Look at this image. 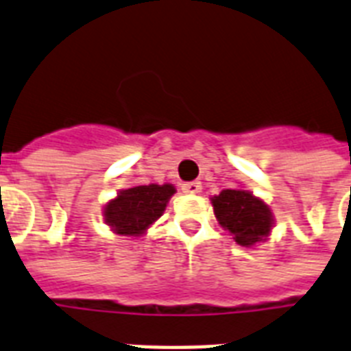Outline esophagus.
I'll list each match as a JSON object with an SVG mask.
<instances>
[{"instance_id":"esophagus-1","label":"esophagus","mask_w":351,"mask_h":351,"mask_svg":"<svg viewBox=\"0 0 351 351\" xmlns=\"http://www.w3.org/2000/svg\"><path fill=\"white\" fill-rule=\"evenodd\" d=\"M182 192L184 193H192V195H197V193L202 192V184L199 181H190L182 184Z\"/></svg>"}]
</instances>
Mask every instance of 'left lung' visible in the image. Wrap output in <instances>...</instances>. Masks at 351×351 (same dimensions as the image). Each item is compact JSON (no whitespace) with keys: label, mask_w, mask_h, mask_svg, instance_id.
Here are the masks:
<instances>
[{"label":"left lung","mask_w":351,"mask_h":351,"mask_svg":"<svg viewBox=\"0 0 351 351\" xmlns=\"http://www.w3.org/2000/svg\"><path fill=\"white\" fill-rule=\"evenodd\" d=\"M211 206L219 224L244 247L265 242L274 228L273 210L245 188L222 190L219 195L211 197Z\"/></svg>","instance_id":"obj_1"}]
</instances>
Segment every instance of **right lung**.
Masks as SVG:
<instances>
[{
	"mask_svg": "<svg viewBox=\"0 0 351 351\" xmlns=\"http://www.w3.org/2000/svg\"><path fill=\"white\" fill-rule=\"evenodd\" d=\"M176 186L165 184H140L120 190L118 195L104 204V222L112 233L121 237H141L150 226L163 215Z\"/></svg>",
	"mask_w": 351,
	"mask_h": 351,
	"instance_id": "add662e5",
	"label": "right lung"
}]
</instances>
